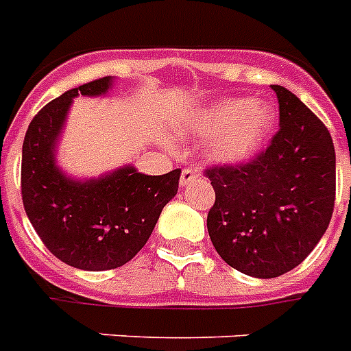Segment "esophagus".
<instances>
[{
    "label": "esophagus",
    "instance_id": "esophagus-1",
    "mask_svg": "<svg viewBox=\"0 0 351 351\" xmlns=\"http://www.w3.org/2000/svg\"><path fill=\"white\" fill-rule=\"evenodd\" d=\"M196 176H200V171L196 169V167H184V169H182V175H180V185L182 187L189 185L191 182L195 180Z\"/></svg>",
    "mask_w": 351,
    "mask_h": 351
}]
</instances>
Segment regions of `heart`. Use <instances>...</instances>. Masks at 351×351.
I'll return each mask as SVG.
<instances>
[{"label": "heart", "instance_id": "b5f03b06", "mask_svg": "<svg viewBox=\"0 0 351 351\" xmlns=\"http://www.w3.org/2000/svg\"><path fill=\"white\" fill-rule=\"evenodd\" d=\"M276 122L272 102L249 97H230L200 111L193 131L200 136H218L213 146L216 160L238 164L256 155L269 138Z\"/></svg>", "mask_w": 351, "mask_h": 351}]
</instances>
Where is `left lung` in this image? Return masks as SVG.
Wrapping results in <instances>:
<instances>
[{"label":"left lung","instance_id":"1","mask_svg":"<svg viewBox=\"0 0 351 351\" xmlns=\"http://www.w3.org/2000/svg\"><path fill=\"white\" fill-rule=\"evenodd\" d=\"M279 130L269 147L238 166L205 169L216 200L207 230L225 263L252 278L295 269L328 229L335 202V149L323 122L274 84Z\"/></svg>","mask_w":351,"mask_h":351}]
</instances>
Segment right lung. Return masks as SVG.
Instances as JSON below:
<instances>
[{"instance_id":"add662e5","label":"right lung","mask_w":351,"mask_h":351,"mask_svg":"<svg viewBox=\"0 0 351 351\" xmlns=\"http://www.w3.org/2000/svg\"><path fill=\"white\" fill-rule=\"evenodd\" d=\"M111 82V77H102L48 102L32 119L23 142L21 195L28 220L57 259L81 270H111L128 263L175 198L182 173L149 176L126 166L79 182L56 166V144L73 97L104 95Z\"/></svg>"}]
</instances>
